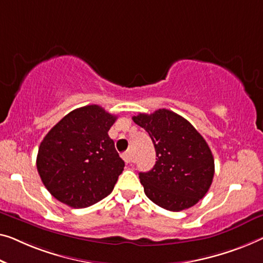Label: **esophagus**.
Here are the masks:
<instances>
[{
    "instance_id": "obj_1",
    "label": "esophagus",
    "mask_w": 263,
    "mask_h": 263,
    "mask_svg": "<svg viewBox=\"0 0 263 263\" xmlns=\"http://www.w3.org/2000/svg\"><path fill=\"white\" fill-rule=\"evenodd\" d=\"M123 159L127 164L128 163H132V154H131V151H127V152H125V154H123Z\"/></svg>"
}]
</instances>
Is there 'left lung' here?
<instances>
[{"label": "left lung", "mask_w": 263, "mask_h": 263, "mask_svg": "<svg viewBox=\"0 0 263 263\" xmlns=\"http://www.w3.org/2000/svg\"><path fill=\"white\" fill-rule=\"evenodd\" d=\"M132 119L151 137L157 156L150 171L139 172L145 195L170 211L195 205L208 193L215 174L205 139L186 119L165 108Z\"/></svg>", "instance_id": "8db88e82"}]
</instances>
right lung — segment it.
Masks as SVG:
<instances>
[{"label": "right lung", "mask_w": 263, "mask_h": 263, "mask_svg": "<svg viewBox=\"0 0 263 263\" xmlns=\"http://www.w3.org/2000/svg\"><path fill=\"white\" fill-rule=\"evenodd\" d=\"M117 116L98 105L69 112L40 144L36 167L58 201L87 208L112 193L125 163L109 138Z\"/></svg>", "instance_id": "right-lung-1"}]
</instances>
